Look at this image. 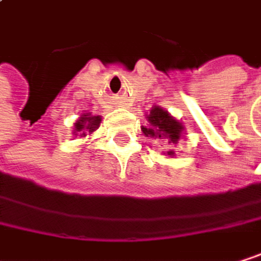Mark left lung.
<instances>
[{
	"label": "left lung",
	"mask_w": 261,
	"mask_h": 261,
	"mask_svg": "<svg viewBox=\"0 0 261 261\" xmlns=\"http://www.w3.org/2000/svg\"><path fill=\"white\" fill-rule=\"evenodd\" d=\"M147 126H142V133L147 138H153V139H165L167 145L170 148H167V151H164L165 156L169 158H175L176 153L173 150V147L178 144L179 139H182L186 136V126L182 125V122H179L176 117H173L169 111L154 105L150 113L147 114Z\"/></svg>",
	"instance_id": "obj_1"
}]
</instances>
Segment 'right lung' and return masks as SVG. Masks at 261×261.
<instances>
[{"label":"right lung","instance_id":"right-lung-1","mask_svg":"<svg viewBox=\"0 0 261 261\" xmlns=\"http://www.w3.org/2000/svg\"><path fill=\"white\" fill-rule=\"evenodd\" d=\"M100 122H102L100 116H92L91 113H83L74 122L72 135H75V136L79 135L80 138H85L86 135H92L100 126Z\"/></svg>","mask_w":261,"mask_h":261}]
</instances>
